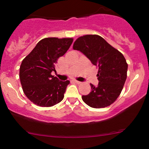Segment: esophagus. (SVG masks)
<instances>
[{
    "instance_id": "esophagus-1",
    "label": "esophagus",
    "mask_w": 149,
    "mask_h": 149,
    "mask_svg": "<svg viewBox=\"0 0 149 149\" xmlns=\"http://www.w3.org/2000/svg\"><path fill=\"white\" fill-rule=\"evenodd\" d=\"M73 81H74L76 83H77V84H80V83H81V82L78 81V80H74Z\"/></svg>"
}]
</instances>
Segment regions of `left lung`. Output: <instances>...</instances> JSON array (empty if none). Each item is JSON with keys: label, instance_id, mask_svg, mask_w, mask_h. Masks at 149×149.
Returning a JSON list of instances; mask_svg holds the SVG:
<instances>
[{"label": "left lung", "instance_id": "obj_1", "mask_svg": "<svg viewBox=\"0 0 149 149\" xmlns=\"http://www.w3.org/2000/svg\"><path fill=\"white\" fill-rule=\"evenodd\" d=\"M99 68L97 86L90 84L91 92L83 95L85 104L95 109L107 107L116 100L127 78V64L124 56L98 35L78 38L73 46Z\"/></svg>", "mask_w": 149, "mask_h": 149}]
</instances>
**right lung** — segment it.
Returning <instances> with one entry per match:
<instances>
[{
  "instance_id": "right-lung-1",
  "label": "right lung",
  "mask_w": 149,
  "mask_h": 149,
  "mask_svg": "<svg viewBox=\"0 0 149 149\" xmlns=\"http://www.w3.org/2000/svg\"><path fill=\"white\" fill-rule=\"evenodd\" d=\"M73 42V38H45L37 43L22 61L19 78L28 99L39 107H49L62 101L69 80L61 81L51 75L57 59Z\"/></svg>"
}]
</instances>
